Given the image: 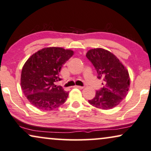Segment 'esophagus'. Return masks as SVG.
<instances>
[{"label":"esophagus","mask_w":151,"mask_h":151,"mask_svg":"<svg viewBox=\"0 0 151 151\" xmlns=\"http://www.w3.org/2000/svg\"><path fill=\"white\" fill-rule=\"evenodd\" d=\"M74 87L77 88H80V89H82L83 88V86H74Z\"/></svg>","instance_id":"obj_1"}]
</instances>
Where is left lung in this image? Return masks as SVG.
<instances>
[{
  "label": "left lung",
  "mask_w": 151,
  "mask_h": 151,
  "mask_svg": "<svg viewBox=\"0 0 151 151\" xmlns=\"http://www.w3.org/2000/svg\"><path fill=\"white\" fill-rule=\"evenodd\" d=\"M86 57L95 67L98 79L104 81L103 88L96 91L95 98L88 102L101 109L115 107L128 92V71L115 55L104 49H90Z\"/></svg>",
  "instance_id": "1"
}]
</instances>
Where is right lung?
Returning <instances> with one entry per match:
<instances>
[{"label":"right lung","instance_id":"right-lung-1","mask_svg":"<svg viewBox=\"0 0 151 151\" xmlns=\"http://www.w3.org/2000/svg\"><path fill=\"white\" fill-rule=\"evenodd\" d=\"M74 51L61 47H47L32 55L25 63L21 87L28 101L39 109L50 111L65 102L69 92L56 85L59 73Z\"/></svg>","mask_w":151,"mask_h":151}]
</instances>
